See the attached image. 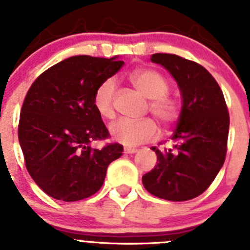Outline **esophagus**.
<instances>
[{"mask_svg": "<svg viewBox=\"0 0 250 250\" xmlns=\"http://www.w3.org/2000/svg\"><path fill=\"white\" fill-rule=\"evenodd\" d=\"M136 151H138V149H135V147H125V149H124V152H125V154H135Z\"/></svg>", "mask_w": 250, "mask_h": 250, "instance_id": "esophagus-1", "label": "esophagus"}]
</instances>
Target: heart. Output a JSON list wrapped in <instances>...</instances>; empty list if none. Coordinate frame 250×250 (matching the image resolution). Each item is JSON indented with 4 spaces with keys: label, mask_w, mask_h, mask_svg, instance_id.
Masks as SVG:
<instances>
[{
    "label": "heart",
    "mask_w": 250,
    "mask_h": 250,
    "mask_svg": "<svg viewBox=\"0 0 250 250\" xmlns=\"http://www.w3.org/2000/svg\"><path fill=\"white\" fill-rule=\"evenodd\" d=\"M130 81L145 98L150 99V112L163 125H171L178 120L180 106L178 101L167 95L170 87L167 77L155 70H136L130 75ZM115 90L116 81L114 79H106L95 90L94 106L103 118H114ZM109 130L112 139L126 146H136L158 136V126L151 119H121L112 123Z\"/></svg>",
    "instance_id": "b5f03b06"
}]
</instances>
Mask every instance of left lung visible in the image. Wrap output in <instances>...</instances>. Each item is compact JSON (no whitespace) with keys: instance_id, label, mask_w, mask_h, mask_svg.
<instances>
[{"instance_id":"left-lung-1","label":"left lung","mask_w":250,"mask_h":250,"mask_svg":"<svg viewBox=\"0 0 250 250\" xmlns=\"http://www.w3.org/2000/svg\"><path fill=\"white\" fill-rule=\"evenodd\" d=\"M167 68L182 94V110L173 146L156 152L158 164L143 176L145 189L170 202L199 196L213 183L225 160L229 112L219 85L199 63L171 54L150 59Z\"/></svg>"}]
</instances>
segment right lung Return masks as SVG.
<instances>
[{
    "instance_id": "right-lung-1",
    "label": "right lung",
    "mask_w": 250,
    "mask_h": 250,
    "mask_svg": "<svg viewBox=\"0 0 250 250\" xmlns=\"http://www.w3.org/2000/svg\"><path fill=\"white\" fill-rule=\"evenodd\" d=\"M118 57L72 56L37 77L20 115L19 141L27 171L47 195L77 202L103 187L123 145L92 149L109 136L94 106L95 90L123 67Z\"/></svg>"
}]
</instances>
